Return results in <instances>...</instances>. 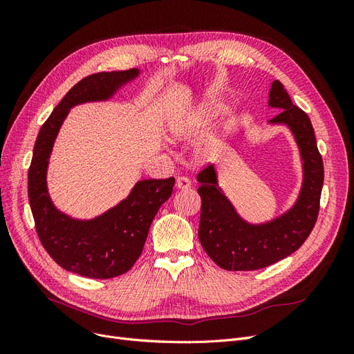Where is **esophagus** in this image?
Returning a JSON list of instances; mask_svg holds the SVG:
<instances>
[{
    "instance_id": "obj_1",
    "label": "esophagus",
    "mask_w": 354,
    "mask_h": 354,
    "mask_svg": "<svg viewBox=\"0 0 354 354\" xmlns=\"http://www.w3.org/2000/svg\"><path fill=\"white\" fill-rule=\"evenodd\" d=\"M190 186H192L190 180L186 178V177H178V178L176 180V187H177L178 190H187V189H190Z\"/></svg>"
}]
</instances>
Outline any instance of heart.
I'll use <instances>...</instances> for the list:
<instances>
[{
  "label": "heart",
  "mask_w": 354,
  "mask_h": 354,
  "mask_svg": "<svg viewBox=\"0 0 354 354\" xmlns=\"http://www.w3.org/2000/svg\"><path fill=\"white\" fill-rule=\"evenodd\" d=\"M226 108V102L220 99H209L202 100L195 108L187 109L186 112H181L174 116L171 122L168 124V134L173 140H189V138L195 137L203 128L208 127L216 118ZM233 118L223 124L221 134L226 136L232 131L233 128ZM211 146L202 147L199 153L205 156L209 151Z\"/></svg>",
  "instance_id": "b5f03b06"
}]
</instances>
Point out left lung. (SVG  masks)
I'll list each match as a JSON object with an SVG mask.
<instances>
[{
    "label": "left lung",
    "mask_w": 354,
    "mask_h": 354,
    "mask_svg": "<svg viewBox=\"0 0 354 354\" xmlns=\"http://www.w3.org/2000/svg\"><path fill=\"white\" fill-rule=\"evenodd\" d=\"M267 104L281 111L269 125H283L294 136L301 160V187L294 203L279 216L261 223L245 220L218 183L216 165L196 180L202 199L199 241L209 259L224 270H257L295 252L308 238L319 214L324 162L308 116L292 103L281 81H273Z\"/></svg>",
    "instance_id": "left-lung-1"
}]
</instances>
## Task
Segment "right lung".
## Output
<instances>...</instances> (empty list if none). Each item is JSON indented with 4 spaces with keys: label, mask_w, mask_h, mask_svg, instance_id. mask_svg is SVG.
I'll return each instance as SVG.
<instances>
[{
    "label": "right lung",
    "mask_w": 354,
    "mask_h": 354,
    "mask_svg": "<svg viewBox=\"0 0 354 354\" xmlns=\"http://www.w3.org/2000/svg\"><path fill=\"white\" fill-rule=\"evenodd\" d=\"M140 69L99 72L81 80L66 93L42 124L28 173V196L38 238L63 269L91 279L124 274L140 257L159 207L173 194L174 177L140 180L128 196L93 218H75L53 202L47 173L60 128L72 108L108 102L124 85L140 77Z\"/></svg>",
    "instance_id": "obj_1"
}]
</instances>
